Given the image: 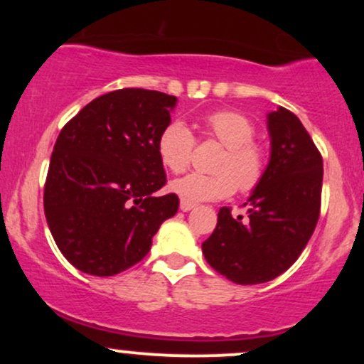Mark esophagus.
<instances>
[{
    "label": "esophagus",
    "mask_w": 364,
    "mask_h": 364,
    "mask_svg": "<svg viewBox=\"0 0 364 364\" xmlns=\"http://www.w3.org/2000/svg\"><path fill=\"white\" fill-rule=\"evenodd\" d=\"M179 208H181L183 212H188V210H191V208H195V203H191V202H188V200L181 198V202H179Z\"/></svg>",
    "instance_id": "esophagus-1"
}]
</instances>
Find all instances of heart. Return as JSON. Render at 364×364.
<instances>
[{
  "label": "heart",
  "mask_w": 364,
  "mask_h": 364,
  "mask_svg": "<svg viewBox=\"0 0 364 364\" xmlns=\"http://www.w3.org/2000/svg\"><path fill=\"white\" fill-rule=\"evenodd\" d=\"M203 135L214 139L224 150L212 164L215 173H191L174 179L171 190L188 202L220 200L237 190L248 193L263 181L269 168V150L253 140L255 124L231 109L214 111L203 119ZM195 136L181 121H171L157 139V156L171 173H183L190 166Z\"/></svg>",
  "instance_id": "1"
}]
</instances>
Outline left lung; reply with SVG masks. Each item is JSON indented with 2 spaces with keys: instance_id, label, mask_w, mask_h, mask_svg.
Wrapping results in <instances>:
<instances>
[{
  "instance_id": "obj_1",
  "label": "left lung",
  "mask_w": 364,
  "mask_h": 364,
  "mask_svg": "<svg viewBox=\"0 0 364 364\" xmlns=\"http://www.w3.org/2000/svg\"><path fill=\"white\" fill-rule=\"evenodd\" d=\"M270 161L253 190L248 215L223 207L202 252L212 269L243 286L286 272L308 245L320 217L323 161L310 133L286 107L267 116Z\"/></svg>"
}]
</instances>
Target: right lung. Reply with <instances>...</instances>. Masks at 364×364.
<instances>
[{
    "label": "right lung",
    "instance_id": "add662e5",
    "mask_svg": "<svg viewBox=\"0 0 364 364\" xmlns=\"http://www.w3.org/2000/svg\"><path fill=\"white\" fill-rule=\"evenodd\" d=\"M178 99L119 89L87 104L61 129L44 185V214L58 248L82 272L109 277L150 252L178 212L166 185L157 139Z\"/></svg>",
    "mask_w": 364,
    "mask_h": 364
}]
</instances>
